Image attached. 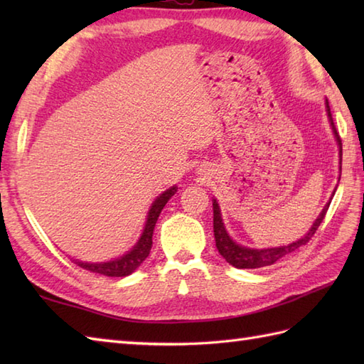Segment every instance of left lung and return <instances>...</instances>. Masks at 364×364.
Segmentation results:
<instances>
[{
    "label": "left lung",
    "instance_id": "8db88e82",
    "mask_svg": "<svg viewBox=\"0 0 364 364\" xmlns=\"http://www.w3.org/2000/svg\"><path fill=\"white\" fill-rule=\"evenodd\" d=\"M326 111H327V117L330 122V127L331 131H333V136L336 139V144H338V149H339V173H341V161H343V144H341V139H339L338 131L335 128V123L333 119H331V112H330V106L328 102L326 100ZM341 178V175H339ZM338 188V186H336ZM336 188L331 192V197L328 200V203L323 206V210L321 211V214L318 215V219L314 220V223L311 225V228L308 230V233L300 237L299 241L296 242H291L288 245H280V247H267V249H252V247H245L235 242L231 236L228 235V231L223 225V220H222V213H220V208L218 200L213 198V213H214V237H215V247H218L219 253L222 255L223 258H225L227 262H230L231 266H235L237 269H257V267H264V266H270L277 262L278 259H282L286 255L292 253L294 250H297L299 247L305 245L310 239L313 237V235L316 233V230L322 223L323 218H326V213L330 206L331 198H333Z\"/></svg>",
    "mask_w": 364,
    "mask_h": 364
}]
</instances>
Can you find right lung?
I'll list each match as a JSON object with an SVG mask.
<instances>
[{
    "label": "right lung",
    "instance_id": "add662e5",
    "mask_svg": "<svg viewBox=\"0 0 364 364\" xmlns=\"http://www.w3.org/2000/svg\"><path fill=\"white\" fill-rule=\"evenodd\" d=\"M176 189H178L176 186L168 188L167 191L162 192L159 197L154 198V202L151 203L149 210V215H146L145 227L142 230L141 237H139V241L134 244L133 249L128 250L125 255H122V257L114 258L111 261H102V262H87V261H80V259H73V261L82 269L90 270V272H95L100 275H106V277H127L129 274H133L134 270L145 261V258L149 257V253L151 250V244H153L151 237H153L154 225H156V220L159 218L162 208L166 206L170 197L175 196Z\"/></svg>",
    "mask_w": 364,
    "mask_h": 364
}]
</instances>
